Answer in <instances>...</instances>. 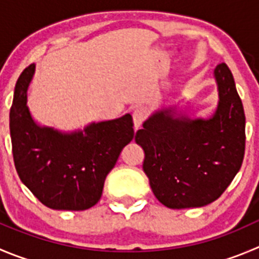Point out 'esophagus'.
Instances as JSON below:
<instances>
[{
  "mask_svg": "<svg viewBox=\"0 0 259 259\" xmlns=\"http://www.w3.org/2000/svg\"><path fill=\"white\" fill-rule=\"evenodd\" d=\"M147 118V110L145 108H136L132 113V119H134L135 128H140L142 125V123L146 120Z\"/></svg>",
  "mask_w": 259,
  "mask_h": 259,
  "instance_id": "34e87169",
  "label": "esophagus"
}]
</instances>
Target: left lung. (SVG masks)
<instances>
[{
  "instance_id": "1",
  "label": "left lung",
  "mask_w": 259,
  "mask_h": 259,
  "mask_svg": "<svg viewBox=\"0 0 259 259\" xmlns=\"http://www.w3.org/2000/svg\"><path fill=\"white\" fill-rule=\"evenodd\" d=\"M218 110L212 118H174L155 113L136 132L145 151L144 171L155 197L169 208L206 206L225 192L245 151V115L231 71L215 68Z\"/></svg>"
}]
</instances>
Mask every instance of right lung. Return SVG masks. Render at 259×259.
Masks as SVG:
<instances>
[{
  "label": "right lung",
  "instance_id": "right-lung-1",
  "mask_svg": "<svg viewBox=\"0 0 259 259\" xmlns=\"http://www.w3.org/2000/svg\"><path fill=\"white\" fill-rule=\"evenodd\" d=\"M33 73L30 65L17 78L10 110L15 168L21 182L47 207L88 210L98 203L108 173L123 147L134 140V120L125 114L71 135L39 127L26 107Z\"/></svg>",
  "mask_w": 259,
  "mask_h": 259
}]
</instances>
